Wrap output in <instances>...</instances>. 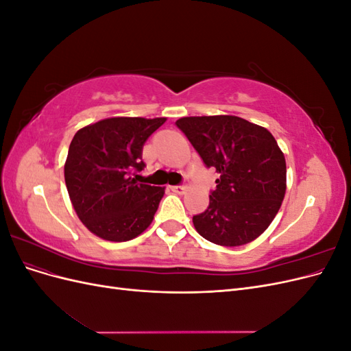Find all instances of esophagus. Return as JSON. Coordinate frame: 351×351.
I'll return each instance as SVG.
<instances>
[{"instance_id":"obj_1","label":"esophagus","mask_w":351,"mask_h":351,"mask_svg":"<svg viewBox=\"0 0 351 351\" xmlns=\"http://www.w3.org/2000/svg\"><path fill=\"white\" fill-rule=\"evenodd\" d=\"M171 190L174 193H178V195H183L186 190H187V187L186 186H171Z\"/></svg>"}]
</instances>
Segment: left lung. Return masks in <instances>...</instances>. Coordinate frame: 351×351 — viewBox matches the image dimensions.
<instances>
[{
  "instance_id": "1",
  "label": "left lung",
  "mask_w": 351,
  "mask_h": 351,
  "mask_svg": "<svg viewBox=\"0 0 351 351\" xmlns=\"http://www.w3.org/2000/svg\"><path fill=\"white\" fill-rule=\"evenodd\" d=\"M176 125L219 174L208 209L193 217L196 231L227 247L259 237L285 195V158L274 136L236 115L183 117Z\"/></svg>"
}]
</instances>
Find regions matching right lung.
I'll use <instances>...</instances> for the list:
<instances>
[{
	"instance_id": "add662e5",
	"label": "right lung",
	"mask_w": 351,
	"mask_h": 351,
	"mask_svg": "<svg viewBox=\"0 0 351 351\" xmlns=\"http://www.w3.org/2000/svg\"><path fill=\"white\" fill-rule=\"evenodd\" d=\"M167 119L114 117L74 134L64 165L67 192L89 231L127 241L151 226L164 187L137 183L143 145ZM137 177V176H136Z\"/></svg>"
}]
</instances>
